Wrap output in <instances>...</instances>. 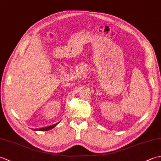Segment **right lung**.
<instances>
[{
	"label": "right lung",
	"instance_id": "right-lung-1",
	"mask_svg": "<svg viewBox=\"0 0 161 161\" xmlns=\"http://www.w3.org/2000/svg\"><path fill=\"white\" fill-rule=\"evenodd\" d=\"M59 122L57 123V124H54V125H53L51 126H46V127H43V128H40V129H34L35 131H48V130H50L52 129L53 128H54V126H55L57 124H59Z\"/></svg>",
	"mask_w": 161,
	"mask_h": 161
}]
</instances>
